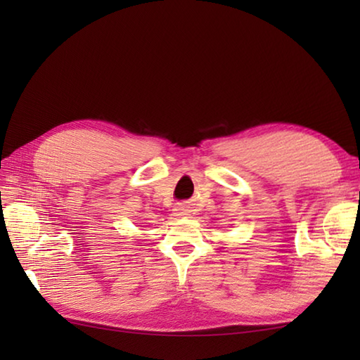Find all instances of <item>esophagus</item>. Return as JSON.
<instances>
[{
	"label": "esophagus",
	"mask_w": 360,
	"mask_h": 360,
	"mask_svg": "<svg viewBox=\"0 0 360 360\" xmlns=\"http://www.w3.org/2000/svg\"><path fill=\"white\" fill-rule=\"evenodd\" d=\"M174 215L176 217H184V215H188V209L184 207V205H179V207L174 209Z\"/></svg>",
	"instance_id": "esophagus-1"
}]
</instances>
